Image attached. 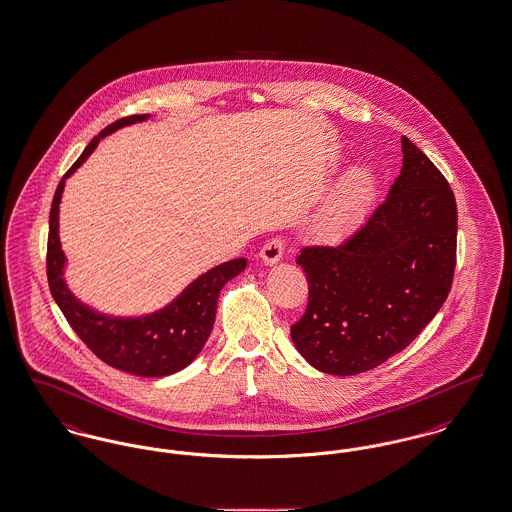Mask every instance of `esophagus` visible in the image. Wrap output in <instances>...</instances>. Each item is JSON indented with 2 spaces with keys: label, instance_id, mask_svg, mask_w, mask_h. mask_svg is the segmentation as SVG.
<instances>
[{
  "label": "esophagus",
  "instance_id": "obj_1",
  "mask_svg": "<svg viewBox=\"0 0 512 512\" xmlns=\"http://www.w3.org/2000/svg\"><path fill=\"white\" fill-rule=\"evenodd\" d=\"M284 255V240L282 238H272L268 240L267 244L261 247V259L267 263V265H274L282 259Z\"/></svg>",
  "mask_w": 512,
  "mask_h": 512
}]
</instances>
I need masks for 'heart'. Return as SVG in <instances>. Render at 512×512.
I'll return each mask as SVG.
<instances>
[{
    "instance_id": "b5f03b06",
    "label": "heart",
    "mask_w": 512,
    "mask_h": 512,
    "mask_svg": "<svg viewBox=\"0 0 512 512\" xmlns=\"http://www.w3.org/2000/svg\"><path fill=\"white\" fill-rule=\"evenodd\" d=\"M372 180L363 171L351 172L340 188L328 199L320 220L318 228L324 234H338L345 228H349L353 222L365 215L370 201H372Z\"/></svg>"
}]
</instances>
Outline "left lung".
Wrapping results in <instances>:
<instances>
[{
  "label": "left lung",
  "instance_id": "8db88e82",
  "mask_svg": "<svg viewBox=\"0 0 512 512\" xmlns=\"http://www.w3.org/2000/svg\"><path fill=\"white\" fill-rule=\"evenodd\" d=\"M403 167L390 194L340 245H305L309 282L297 351L336 376L372 370L436 317L457 265V203L438 167L401 138Z\"/></svg>",
  "mask_w": 512,
  "mask_h": 512
}]
</instances>
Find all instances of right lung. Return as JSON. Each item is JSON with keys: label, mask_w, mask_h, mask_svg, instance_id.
<instances>
[{"label": "right lung", "mask_w": 512, "mask_h": 512, "mask_svg": "<svg viewBox=\"0 0 512 512\" xmlns=\"http://www.w3.org/2000/svg\"><path fill=\"white\" fill-rule=\"evenodd\" d=\"M147 117L149 115H130L105 126L99 136L74 161L73 167L65 172L63 180L55 190L49 211L46 268L49 290L55 303L63 311L76 336L84 341V345L98 359L136 376L161 378L190 365L197 353L203 349L215 324L220 290L228 280L244 270L245 259L222 263L219 267L201 274L169 307L149 317L111 318L94 313L92 309L76 301L73 293L67 290L61 278L65 255L61 251L57 234V213L65 188V178L71 176L90 157L103 136L126 124L146 121Z\"/></svg>", "instance_id": "1"}]
</instances>
